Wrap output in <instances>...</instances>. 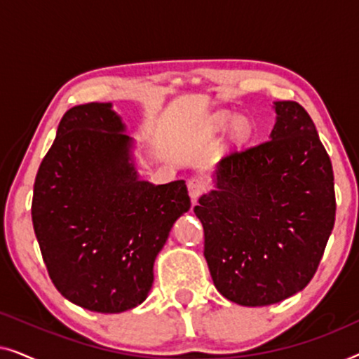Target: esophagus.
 <instances>
[{
	"label": "esophagus",
	"mask_w": 359,
	"mask_h": 359,
	"mask_svg": "<svg viewBox=\"0 0 359 359\" xmlns=\"http://www.w3.org/2000/svg\"><path fill=\"white\" fill-rule=\"evenodd\" d=\"M204 189H205V184H204L203 180H199V178H191V180L188 181V193H189L191 199H193V201L198 199L199 196L204 193Z\"/></svg>",
	"instance_id": "34e87169"
}]
</instances>
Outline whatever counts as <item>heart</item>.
<instances>
[{"mask_svg": "<svg viewBox=\"0 0 359 359\" xmlns=\"http://www.w3.org/2000/svg\"><path fill=\"white\" fill-rule=\"evenodd\" d=\"M230 126V137L233 142L247 140L253 132V122L247 116L233 117L232 112H220L210 121V130L220 132Z\"/></svg>", "mask_w": 359, "mask_h": 359, "instance_id": "heart-1", "label": "heart"}]
</instances>
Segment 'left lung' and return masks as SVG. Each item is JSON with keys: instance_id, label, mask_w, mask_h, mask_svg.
Segmentation results:
<instances>
[{"instance_id": "left-lung-1", "label": "left lung", "mask_w": 359, "mask_h": 359, "mask_svg": "<svg viewBox=\"0 0 359 359\" xmlns=\"http://www.w3.org/2000/svg\"><path fill=\"white\" fill-rule=\"evenodd\" d=\"M273 109L269 140L225 155L194 208L215 287L247 307L302 291L335 224L332 161L311 116L294 101Z\"/></svg>"}]
</instances>
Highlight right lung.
<instances>
[{
  "instance_id": "right-lung-1",
  "label": "right lung",
  "mask_w": 359,
  "mask_h": 359,
  "mask_svg": "<svg viewBox=\"0 0 359 359\" xmlns=\"http://www.w3.org/2000/svg\"><path fill=\"white\" fill-rule=\"evenodd\" d=\"M126 132L112 102L72 107L34 183V232L52 283L91 312L145 301L155 259L191 208L183 180L140 178L137 142Z\"/></svg>"
}]
</instances>
